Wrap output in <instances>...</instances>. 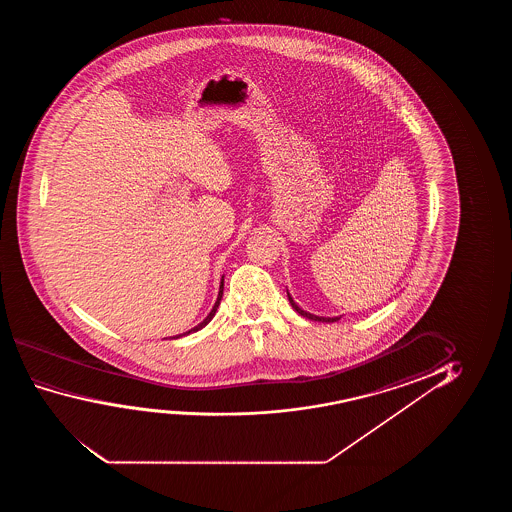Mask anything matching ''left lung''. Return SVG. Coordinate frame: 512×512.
Returning a JSON list of instances; mask_svg holds the SVG:
<instances>
[{
    "label": "left lung",
    "instance_id": "left-lung-1",
    "mask_svg": "<svg viewBox=\"0 0 512 512\" xmlns=\"http://www.w3.org/2000/svg\"><path fill=\"white\" fill-rule=\"evenodd\" d=\"M288 294V292H287ZM288 301H290V304H292V308L299 313L301 316H306V318H309V320H315V322H337L339 320V316H334V318H325V316H316L311 315V313H308V311H304V309L299 308L297 304H295L294 299L290 297V294H288Z\"/></svg>",
    "mask_w": 512,
    "mask_h": 512
}]
</instances>
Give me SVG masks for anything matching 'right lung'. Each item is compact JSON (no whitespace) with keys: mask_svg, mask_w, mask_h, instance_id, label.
<instances>
[{"mask_svg":"<svg viewBox=\"0 0 512 512\" xmlns=\"http://www.w3.org/2000/svg\"><path fill=\"white\" fill-rule=\"evenodd\" d=\"M222 294H224V276H222V283H220V290H218L217 302H215V306H213V309H211L210 315L206 316L203 322L199 323V325H197V327H194V329H190L189 332H185V334H180V336H175L173 337V339H176V337L187 336V334H190V332H197V330H201L203 329V327H206V325H208V323L211 322V318H213V316H215V313H217V308L218 306H220V301H222Z\"/></svg>","mask_w":512,"mask_h":512,"instance_id":"obj_1","label":"right lung"}]
</instances>
